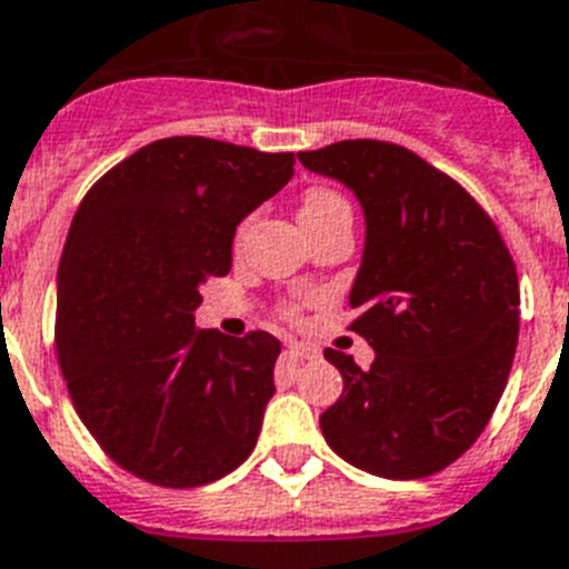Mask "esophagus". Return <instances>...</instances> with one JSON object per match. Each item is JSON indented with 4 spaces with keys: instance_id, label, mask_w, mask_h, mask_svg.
<instances>
[{
    "instance_id": "1",
    "label": "esophagus",
    "mask_w": 569,
    "mask_h": 569,
    "mask_svg": "<svg viewBox=\"0 0 569 569\" xmlns=\"http://www.w3.org/2000/svg\"><path fill=\"white\" fill-rule=\"evenodd\" d=\"M286 352H289L291 358L312 360V358H318V346H312V343H289V346H286Z\"/></svg>"
}]
</instances>
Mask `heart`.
I'll list each match as a JSON object with an SVG mask.
<instances>
[{"mask_svg":"<svg viewBox=\"0 0 569 569\" xmlns=\"http://www.w3.org/2000/svg\"><path fill=\"white\" fill-rule=\"evenodd\" d=\"M298 217H300V223H303V229L312 231V229H320V226L335 223V220H343V217H352V209H349V202H346L343 194L318 186V189H309L303 194ZM243 234H246V226H240L237 240H240Z\"/></svg>","mask_w":569,"mask_h":569,"instance_id":"b5f03b06","label":"heart"}]
</instances>
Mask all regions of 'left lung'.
<instances>
[{"instance_id":"8db88e82","label":"left lung","mask_w":569,"mask_h":569,"mask_svg":"<svg viewBox=\"0 0 569 569\" xmlns=\"http://www.w3.org/2000/svg\"><path fill=\"white\" fill-rule=\"evenodd\" d=\"M363 209L349 306L375 349L369 369L326 349L343 395L320 415L326 443L380 478H427L490 421L518 343L516 263L496 223L452 177L409 148L343 140L300 151Z\"/></svg>"}]
</instances>
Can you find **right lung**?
Listing matches in <instances>:
<instances>
[{"mask_svg": "<svg viewBox=\"0 0 569 569\" xmlns=\"http://www.w3.org/2000/svg\"><path fill=\"white\" fill-rule=\"evenodd\" d=\"M295 174V154L168 137L79 202L57 274V358L113 461L160 487L229 476L257 443L280 340L194 329L200 286L231 269L237 226Z\"/></svg>", "mask_w": 569, "mask_h": 569, "instance_id": "1", "label": "right lung"}]
</instances>
